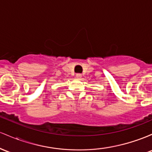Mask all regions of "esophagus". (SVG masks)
Returning <instances> with one entry per match:
<instances>
[{
  "mask_svg": "<svg viewBox=\"0 0 152 152\" xmlns=\"http://www.w3.org/2000/svg\"><path fill=\"white\" fill-rule=\"evenodd\" d=\"M76 77L78 79H80L82 77V74H80V73H77V74H76Z\"/></svg>",
  "mask_w": 152,
  "mask_h": 152,
  "instance_id": "1",
  "label": "esophagus"
}]
</instances>
